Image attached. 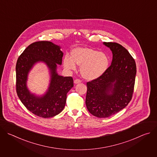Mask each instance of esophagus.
<instances>
[{
	"label": "esophagus",
	"instance_id": "obj_1",
	"mask_svg": "<svg viewBox=\"0 0 157 157\" xmlns=\"http://www.w3.org/2000/svg\"><path fill=\"white\" fill-rule=\"evenodd\" d=\"M81 82V81L79 80V79H75V80L74 81V83H75V84H79V83H80Z\"/></svg>",
	"mask_w": 157,
	"mask_h": 157
}]
</instances>
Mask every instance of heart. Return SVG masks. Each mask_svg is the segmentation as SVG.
Wrapping results in <instances>:
<instances>
[{"label":"heart","mask_w":157,"mask_h":157,"mask_svg":"<svg viewBox=\"0 0 157 157\" xmlns=\"http://www.w3.org/2000/svg\"><path fill=\"white\" fill-rule=\"evenodd\" d=\"M64 68L75 70L76 65L81 66L80 72L83 78L91 81L101 76L109 65L108 56L89 47H76L71 52V57L63 59Z\"/></svg>","instance_id":"heart-1"}]
</instances>
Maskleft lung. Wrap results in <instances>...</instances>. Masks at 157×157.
I'll return each instance as SVG.
<instances>
[{"label":"left lung","mask_w":157,"mask_h":157,"mask_svg":"<svg viewBox=\"0 0 157 157\" xmlns=\"http://www.w3.org/2000/svg\"><path fill=\"white\" fill-rule=\"evenodd\" d=\"M113 53L106 71L87 82L86 105L92 115L106 118L125 108L130 101L137 73L135 60L121 44L104 42Z\"/></svg>","instance_id":"1"}]
</instances>
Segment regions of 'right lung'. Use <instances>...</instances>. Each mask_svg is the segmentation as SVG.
I'll return each instance as SVG.
<instances>
[{"mask_svg":"<svg viewBox=\"0 0 157 157\" xmlns=\"http://www.w3.org/2000/svg\"><path fill=\"white\" fill-rule=\"evenodd\" d=\"M60 49V46L51 41L35 42L25 48L17 61V95L29 111L40 117L50 118L59 114L65 106L67 93L74 86L71 77L57 73V66L61 65L63 56ZM38 62L46 64L51 77L47 91L41 96L31 93L27 87L28 74Z\"/></svg>","mask_w":157,"mask_h":157,"instance_id":"add662e5","label":"right lung"}]
</instances>
